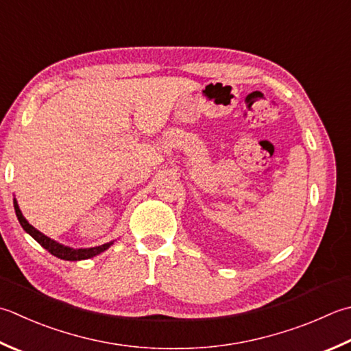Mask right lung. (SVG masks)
I'll use <instances>...</instances> for the list:
<instances>
[{
    "mask_svg": "<svg viewBox=\"0 0 351 351\" xmlns=\"http://www.w3.org/2000/svg\"><path fill=\"white\" fill-rule=\"evenodd\" d=\"M13 207H15V213H16V217L23 226L25 232H29V234L36 240V242L45 248L48 252L53 254L54 257H58L60 260H68V262H79V260H86V258H91L99 256L103 251H106L109 246L114 245V240L112 242H108L105 245H100V246H94V248H71V246H65L56 240H53L50 237H47L45 234H43L39 230L34 228L33 225L29 223V221L23 216V213L19 210V205L16 202V199H13Z\"/></svg>",
    "mask_w": 351,
    "mask_h": 351,
    "instance_id": "1",
    "label": "right lung"
}]
</instances>
